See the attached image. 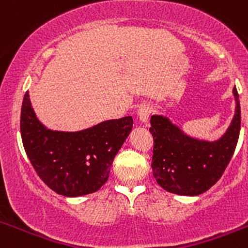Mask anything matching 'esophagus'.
Listing matches in <instances>:
<instances>
[{"label":"esophagus","instance_id":"34e87169","mask_svg":"<svg viewBox=\"0 0 248 248\" xmlns=\"http://www.w3.org/2000/svg\"><path fill=\"white\" fill-rule=\"evenodd\" d=\"M151 114V108L149 105H141L139 109H138V117H139L140 122L146 123L149 120V117Z\"/></svg>","mask_w":248,"mask_h":248}]
</instances>
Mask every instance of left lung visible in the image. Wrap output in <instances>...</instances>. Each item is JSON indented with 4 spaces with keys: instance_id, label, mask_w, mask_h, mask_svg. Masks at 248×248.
I'll use <instances>...</instances> for the list:
<instances>
[{
    "instance_id": "8db88e82",
    "label": "left lung",
    "mask_w": 248,
    "mask_h": 248,
    "mask_svg": "<svg viewBox=\"0 0 248 248\" xmlns=\"http://www.w3.org/2000/svg\"><path fill=\"white\" fill-rule=\"evenodd\" d=\"M235 115L226 133L215 141L199 140L185 134L163 115L150 118L154 139L153 175L164 190L176 195L196 196L207 191L222 176L229 165L241 128V109L237 89Z\"/></svg>"
}]
</instances>
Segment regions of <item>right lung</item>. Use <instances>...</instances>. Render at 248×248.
Wrapping results in <instances>:
<instances>
[{
  "instance_id": "add662e5",
  "label": "right lung",
  "mask_w": 248,
  "mask_h": 248,
  "mask_svg": "<svg viewBox=\"0 0 248 248\" xmlns=\"http://www.w3.org/2000/svg\"><path fill=\"white\" fill-rule=\"evenodd\" d=\"M133 128V118L105 120L80 131L47 129L37 119L26 92L21 109V137L31 164L57 194L77 198L107 183L113 160Z\"/></svg>"
}]
</instances>
